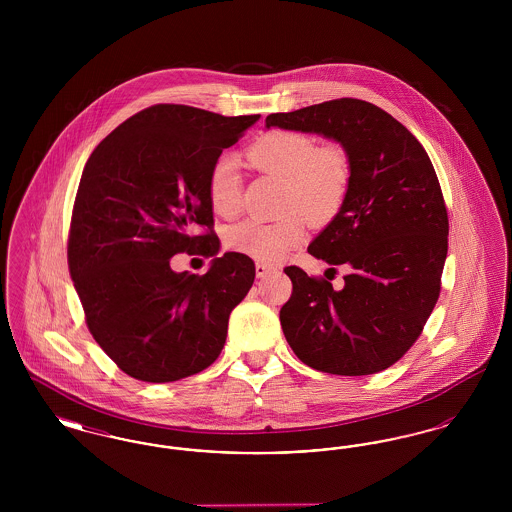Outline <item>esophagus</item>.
<instances>
[{
  "mask_svg": "<svg viewBox=\"0 0 512 512\" xmlns=\"http://www.w3.org/2000/svg\"><path fill=\"white\" fill-rule=\"evenodd\" d=\"M276 268L272 267V265H268V263H263V261H257L255 263V272H257V278H265L268 274H272Z\"/></svg>",
  "mask_w": 512,
  "mask_h": 512,
  "instance_id": "34e87169",
  "label": "esophagus"
}]
</instances>
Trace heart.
Segmentation results:
<instances>
[{
  "label": "heart",
  "mask_w": 512,
  "mask_h": 512,
  "mask_svg": "<svg viewBox=\"0 0 512 512\" xmlns=\"http://www.w3.org/2000/svg\"><path fill=\"white\" fill-rule=\"evenodd\" d=\"M257 171L284 178V207L305 209L317 222L330 220L347 197L351 165L338 144L317 142L295 130H268L245 151ZM207 197L215 215L232 219L242 207V180L236 161L219 157L207 174ZM309 220L293 211L278 220H244L226 232V245L247 257L276 263L307 236Z\"/></svg>",
  "instance_id": "obj_1"
}]
</instances>
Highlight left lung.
<instances>
[{"label":"left lung","instance_id":"1","mask_svg":"<svg viewBox=\"0 0 512 512\" xmlns=\"http://www.w3.org/2000/svg\"><path fill=\"white\" fill-rule=\"evenodd\" d=\"M265 122L336 140L351 165L340 213L309 245L313 257L351 272L334 290L284 268L293 284L280 309L284 336L297 359L320 372L386 370L418 340L441 290L449 220L432 161L401 122L363 99L272 113Z\"/></svg>","mask_w":512,"mask_h":512}]
</instances>
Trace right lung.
I'll return each mask as SVG.
<instances>
[{
	"label": "right lung",
	"instance_id": "add662e5",
	"mask_svg": "<svg viewBox=\"0 0 512 512\" xmlns=\"http://www.w3.org/2000/svg\"><path fill=\"white\" fill-rule=\"evenodd\" d=\"M259 117L159 103L117 126L84 167L69 270L90 334L136 380L176 382L213 365L253 286L247 255L217 257L207 174ZM184 250L216 259L203 277L174 273L170 257Z\"/></svg>",
	"mask_w": 512,
	"mask_h": 512
}]
</instances>
